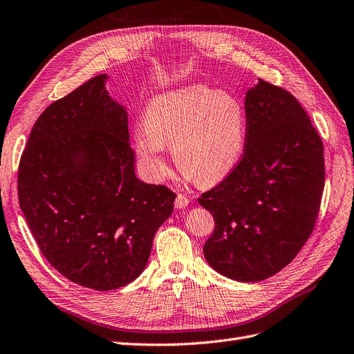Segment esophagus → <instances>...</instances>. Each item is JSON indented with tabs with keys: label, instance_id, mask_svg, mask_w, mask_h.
Returning a JSON list of instances; mask_svg holds the SVG:
<instances>
[{
	"label": "esophagus",
	"instance_id": "1",
	"mask_svg": "<svg viewBox=\"0 0 354 354\" xmlns=\"http://www.w3.org/2000/svg\"><path fill=\"white\" fill-rule=\"evenodd\" d=\"M189 199H187V196H185V194H177V198H176V202H174V206L177 209H185V208H187V205H189Z\"/></svg>",
	"mask_w": 354,
	"mask_h": 354
}]
</instances>
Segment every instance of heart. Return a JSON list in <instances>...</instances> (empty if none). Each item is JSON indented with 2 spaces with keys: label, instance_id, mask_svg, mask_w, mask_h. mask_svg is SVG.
Listing matches in <instances>:
<instances>
[{
  "label": "heart",
  "instance_id": "obj_1",
  "mask_svg": "<svg viewBox=\"0 0 354 354\" xmlns=\"http://www.w3.org/2000/svg\"><path fill=\"white\" fill-rule=\"evenodd\" d=\"M248 143V113L234 95L186 84L155 95L133 131V146L153 178L167 174L164 148L196 185L209 186L239 165Z\"/></svg>",
  "mask_w": 354,
  "mask_h": 354
}]
</instances>
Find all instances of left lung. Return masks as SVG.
Here are the masks:
<instances>
[{
  "label": "left lung",
  "mask_w": 354,
  "mask_h": 354,
  "mask_svg": "<svg viewBox=\"0 0 354 354\" xmlns=\"http://www.w3.org/2000/svg\"><path fill=\"white\" fill-rule=\"evenodd\" d=\"M245 108L243 160L198 201L215 219L206 262L234 281L256 283L287 266L312 233L325 181L324 145L283 88L258 79Z\"/></svg>",
  "instance_id": "8db88e82"
}]
</instances>
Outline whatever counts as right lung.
<instances>
[{
  "mask_svg": "<svg viewBox=\"0 0 354 354\" xmlns=\"http://www.w3.org/2000/svg\"><path fill=\"white\" fill-rule=\"evenodd\" d=\"M95 76L36 120L19 165V203L42 254L70 281L115 290L146 268L176 194L135 173L127 111Z\"/></svg>",
  "mask_w": 354,
  "mask_h": 354,
  "instance_id": "obj_1",
  "label": "right lung"
}]
</instances>
